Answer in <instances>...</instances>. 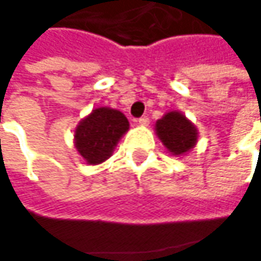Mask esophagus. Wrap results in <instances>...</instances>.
<instances>
[{
	"label": "esophagus",
	"instance_id": "esophagus-1",
	"mask_svg": "<svg viewBox=\"0 0 261 261\" xmlns=\"http://www.w3.org/2000/svg\"><path fill=\"white\" fill-rule=\"evenodd\" d=\"M138 123L141 126H148L149 125V117H148V116H142V117L138 120Z\"/></svg>",
	"mask_w": 261,
	"mask_h": 261
}]
</instances>
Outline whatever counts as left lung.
Instances as JSON below:
<instances>
[{
	"instance_id": "left-lung-1",
	"label": "left lung",
	"mask_w": 261,
	"mask_h": 261,
	"mask_svg": "<svg viewBox=\"0 0 261 261\" xmlns=\"http://www.w3.org/2000/svg\"><path fill=\"white\" fill-rule=\"evenodd\" d=\"M155 134L174 156L186 155L197 144L199 132L192 120L181 112L170 110L155 122Z\"/></svg>"
}]
</instances>
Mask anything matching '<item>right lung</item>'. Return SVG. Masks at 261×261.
I'll use <instances>...</instances> for the list:
<instances>
[{
  "mask_svg": "<svg viewBox=\"0 0 261 261\" xmlns=\"http://www.w3.org/2000/svg\"><path fill=\"white\" fill-rule=\"evenodd\" d=\"M129 130L126 116L110 107H95L80 120L74 130V146L88 166L109 160L115 148Z\"/></svg>",
  "mask_w": 261,
  "mask_h": 261,
  "instance_id": "1",
  "label": "right lung"
}]
</instances>
